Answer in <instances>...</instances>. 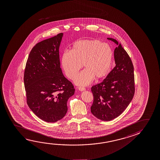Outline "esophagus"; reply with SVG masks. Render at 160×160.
<instances>
[{
    "label": "esophagus",
    "instance_id": "obj_1",
    "mask_svg": "<svg viewBox=\"0 0 160 160\" xmlns=\"http://www.w3.org/2000/svg\"><path fill=\"white\" fill-rule=\"evenodd\" d=\"M78 89H79L80 91H81V92L85 90V88H84V87H79V88H78Z\"/></svg>",
    "mask_w": 160,
    "mask_h": 160
}]
</instances>
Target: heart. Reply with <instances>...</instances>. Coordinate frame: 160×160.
<instances>
[{"instance_id": "obj_1", "label": "heart", "mask_w": 160, "mask_h": 160, "mask_svg": "<svg viewBox=\"0 0 160 160\" xmlns=\"http://www.w3.org/2000/svg\"><path fill=\"white\" fill-rule=\"evenodd\" d=\"M113 51L110 45L98 39H81L73 43L71 51H65L61 65L66 75L74 79L80 86L89 85L94 79H104L109 72L113 61Z\"/></svg>"}]
</instances>
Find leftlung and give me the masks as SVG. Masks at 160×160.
Instances as JSON below:
<instances>
[{"mask_svg":"<svg viewBox=\"0 0 160 160\" xmlns=\"http://www.w3.org/2000/svg\"><path fill=\"white\" fill-rule=\"evenodd\" d=\"M107 39L117 45L114 51L115 66L102 82L92 87L94 101L91 112L104 121L113 120L121 115L134 94V68L131 58L116 39Z\"/></svg>","mask_w":160,"mask_h":160,"instance_id":"obj_1","label":"left lung"}]
</instances>
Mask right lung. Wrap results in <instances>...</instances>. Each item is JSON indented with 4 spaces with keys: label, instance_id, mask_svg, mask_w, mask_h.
<instances>
[{
    "label": "right lung",
    "instance_id": "obj_1",
    "mask_svg": "<svg viewBox=\"0 0 160 160\" xmlns=\"http://www.w3.org/2000/svg\"><path fill=\"white\" fill-rule=\"evenodd\" d=\"M63 35L61 33L35 45L24 71L27 104L35 115L48 123L65 117L68 100L75 93L60 68L59 47Z\"/></svg>",
    "mask_w": 160,
    "mask_h": 160
}]
</instances>
